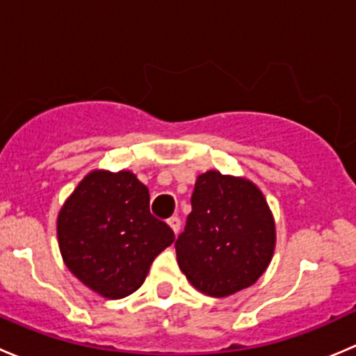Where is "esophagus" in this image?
<instances>
[{
    "label": "esophagus",
    "mask_w": 356,
    "mask_h": 356,
    "mask_svg": "<svg viewBox=\"0 0 356 356\" xmlns=\"http://www.w3.org/2000/svg\"><path fill=\"white\" fill-rule=\"evenodd\" d=\"M167 222H168V225H170V229L175 232V234L181 231V218H179V217H170Z\"/></svg>",
    "instance_id": "1"
}]
</instances>
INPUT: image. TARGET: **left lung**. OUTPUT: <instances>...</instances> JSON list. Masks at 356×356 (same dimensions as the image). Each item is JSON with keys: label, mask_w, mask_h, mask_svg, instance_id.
Instances as JSON below:
<instances>
[{"label": "left lung", "mask_w": 356, "mask_h": 356, "mask_svg": "<svg viewBox=\"0 0 356 356\" xmlns=\"http://www.w3.org/2000/svg\"><path fill=\"white\" fill-rule=\"evenodd\" d=\"M191 213L175 241L181 270L208 296L250 288L270 264L275 227L260 189L210 170L196 179Z\"/></svg>", "instance_id": "1"}]
</instances>
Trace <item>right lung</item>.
I'll return each mask as SVG.
<instances>
[{"mask_svg":"<svg viewBox=\"0 0 356 356\" xmlns=\"http://www.w3.org/2000/svg\"><path fill=\"white\" fill-rule=\"evenodd\" d=\"M174 231L149 211V193L134 174L95 170L58 215V243L72 274L102 296L118 300L145 282Z\"/></svg>","mask_w":356,"mask_h":356,"instance_id":"obj_1","label":"right lung"}]
</instances>
